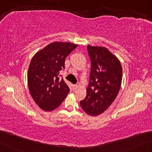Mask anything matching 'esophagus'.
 Instances as JSON below:
<instances>
[{
  "mask_svg": "<svg viewBox=\"0 0 152 152\" xmlns=\"http://www.w3.org/2000/svg\"><path fill=\"white\" fill-rule=\"evenodd\" d=\"M73 90H76L78 88V86L77 85H75H75H73Z\"/></svg>",
  "mask_w": 152,
  "mask_h": 152,
  "instance_id": "esophagus-1",
  "label": "esophagus"
}]
</instances>
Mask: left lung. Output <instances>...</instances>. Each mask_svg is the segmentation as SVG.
I'll list each match as a JSON object with an SVG mask.
<instances>
[{"label":"left lung","mask_w":152,"mask_h":152,"mask_svg":"<svg viewBox=\"0 0 152 152\" xmlns=\"http://www.w3.org/2000/svg\"><path fill=\"white\" fill-rule=\"evenodd\" d=\"M91 60L87 95L80 101L83 111L91 116L105 111L116 99L122 79L120 61L104 47L88 45Z\"/></svg>","instance_id":"8db88e82"}]
</instances>
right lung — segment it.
Returning a JSON list of instances; mask_svg holds the SVG:
<instances>
[{"label": "right lung", "instance_id": "right-lung-1", "mask_svg": "<svg viewBox=\"0 0 152 152\" xmlns=\"http://www.w3.org/2000/svg\"><path fill=\"white\" fill-rule=\"evenodd\" d=\"M77 46L69 42L55 41L32 57L28 71V85L32 99L43 110L53 111L68 95L69 86L58 75L64 68L66 58Z\"/></svg>", "mask_w": 152, "mask_h": 152}]
</instances>
